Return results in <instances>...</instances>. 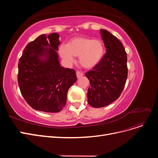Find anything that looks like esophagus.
Masks as SVG:
<instances>
[{"label":"esophagus","mask_w":158,"mask_h":158,"mask_svg":"<svg viewBox=\"0 0 158 158\" xmlns=\"http://www.w3.org/2000/svg\"><path fill=\"white\" fill-rule=\"evenodd\" d=\"M83 75H84V74L82 73H81V72H79V71L76 72V76H77L78 78H80V77H82Z\"/></svg>","instance_id":"esophagus-1"}]
</instances>
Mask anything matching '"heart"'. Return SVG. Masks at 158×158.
I'll list each match as a JSON object with an SVG mask.
<instances>
[{
  "instance_id": "obj_1",
  "label": "heart",
  "mask_w": 158,
  "mask_h": 158,
  "mask_svg": "<svg viewBox=\"0 0 158 158\" xmlns=\"http://www.w3.org/2000/svg\"><path fill=\"white\" fill-rule=\"evenodd\" d=\"M59 54L65 63H74V57H79V63L85 69H93L102 60L104 55V46L99 40L88 37H76L67 45H61Z\"/></svg>"
}]
</instances>
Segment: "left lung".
Returning <instances> with one entry per match:
<instances>
[{
	"mask_svg": "<svg viewBox=\"0 0 158 158\" xmlns=\"http://www.w3.org/2000/svg\"><path fill=\"white\" fill-rule=\"evenodd\" d=\"M106 53L100 63L85 73L89 80L88 103L95 108L112 103L120 96L127 78V56L121 42L112 33L100 30Z\"/></svg>",
	"mask_w": 158,
	"mask_h": 158,
	"instance_id": "left-lung-1",
	"label": "left lung"
}]
</instances>
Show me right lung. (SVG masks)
Returning <instances> with one entry per match:
<instances>
[{
  "label": "right lung",
  "mask_w": 158,
  "mask_h": 158,
  "mask_svg": "<svg viewBox=\"0 0 158 158\" xmlns=\"http://www.w3.org/2000/svg\"><path fill=\"white\" fill-rule=\"evenodd\" d=\"M59 35L42 34L28 44L18 63V81L23 98L37 111L58 113L65 106L76 72L59 63Z\"/></svg>",
  "instance_id": "right-lung-1"
}]
</instances>
